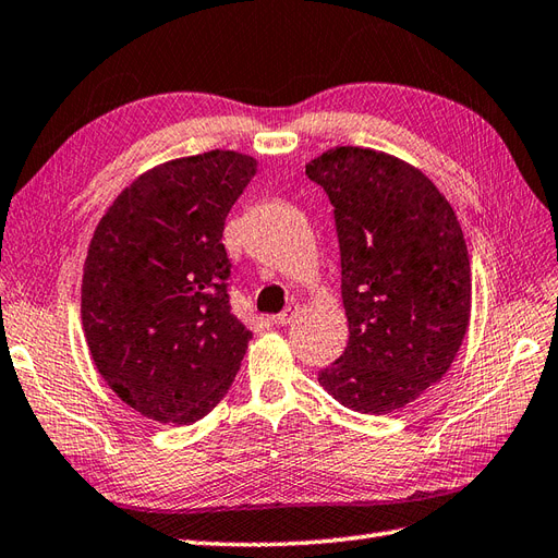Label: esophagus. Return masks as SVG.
I'll return each instance as SVG.
<instances>
[{"mask_svg":"<svg viewBox=\"0 0 558 558\" xmlns=\"http://www.w3.org/2000/svg\"><path fill=\"white\" fill-rule=\"evenodd\" d=\"M295 312H298V305H289L287 310H281L279 315L275 317V324H279V326H287V324H291V322H293V317H295Z\"/></svg>","mask_w":558,"mask_h":558,"instance_id":"34e87169","label":"esophagus"}]
</instances>
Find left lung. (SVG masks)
<instances>
[{
  "label": "left lung",
  "mask_w": 558,
  "mask_h": 558,
  "mask_svg": "<svg viewBox=\"0 0 558 558\" xmlns=\"http://www.w3.org/2000/svg\"><path fill=\"white\" fill-rule=\"evenodd\" d=\"M333 206L348 348L319 384L348 410L388 414L450 369L471 315L464 234L410 162L360 146L310 160Z\"/></svg>",
  "instance_id": "obj_1"
}]
</instances>
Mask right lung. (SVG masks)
<instances>
[{"label": "right lung", "mask_w": 558, "mask_h": 558, "mask_svg": "<svg viewBox=\"0 0 558 558\" xmlns=\"http://www.w3.org/2000/svg\"><path fill=\"white\" fill-rule=\"evenodd\" d=\"M257 172L215 151L148 170L106 210L83 275L92 360L116 396L160 424L225 398L253 333L229 305L225 220Z\"/></svg>", "instance_id": "obj_1"}]
</instances>
